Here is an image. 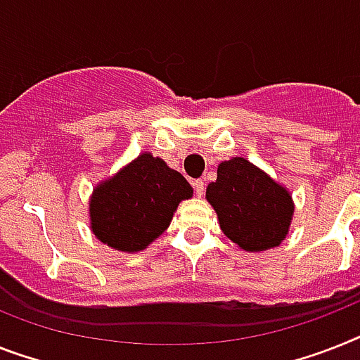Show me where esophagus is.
<instances>
[{
    "label": "esophagus",
    "mask_w": 360,
    "mask_h": 360,
    "mask_svg": "<svg viewBox=\"0 0 360 360\" xmlns=\"http://www.w3.org/2000/svg\"><path fill=\"white\" fill-rule=\"evenodd\" d=\"M193 187H195L197 197H202V195H204V191H206V184H204V180H195V182H193Z\"/></svg>",
    "instance_id": "34e87169"
}]
</instances>
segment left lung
Masks as SVG:
<instances>
[{"instance_id":"1","label":"left lung","mask_w":360,"mask_h":360,"mask_svg":"<svg viewBox=\"0 0 360 360\" xmlns=\"http://www.w3.org/2000/svg\"><path fill=\"white\" fill-rule=\"evenodd\" d=\"M206 198L224 236L243 250H269L289 233L294 213L290 193L248 160L222 162Z\"/></svg>"}]
</instances>
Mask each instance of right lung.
Listing matches in <instances>:
<instances>
[{"label": "right lung", "instance_id": "1", "mask_svg": "<svg viewBox=\"0 0 360 360\" xmlns=\"http://www.w3.org/2000/svg\"><path fill=\"white\" fill-rule=\"evenodd\" d=\"M191 197L193 187L178 171L153 154H139L94 189L91 231L115 250H143L167 230L178 204Z\"/></svg>", "mask_w": 360, "mask_h": 360}]
</instances>
